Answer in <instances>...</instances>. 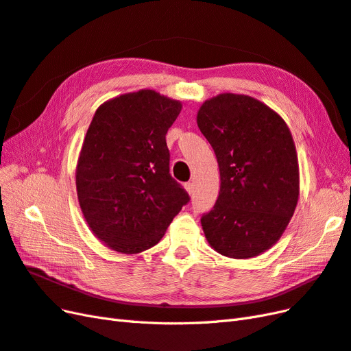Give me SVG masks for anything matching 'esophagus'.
Returning <instances> with one entry per match:
<instances>
[{
    "label": "esophagus",
    "instance_id": "obj_1",
    "mask_svg": "<svg viewBox=\"0 0 351 351\" xmlns=\"http://www.w3.org/2000/svg\"><path fill=\"white\" fill-rule=\"evenodd\" d=\"M185 189L188 191V194H194V184H192V182H186L185 184Z\"/></svg>",
    "mask_w": 351,
    "mask_h": 351
}]
</instances>
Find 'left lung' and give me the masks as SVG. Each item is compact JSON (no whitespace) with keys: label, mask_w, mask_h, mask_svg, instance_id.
Masks as SVG:
<instances>
[{"label":"left lung","mask_w":351,"mask_h":351,"mask_svg":"<svg viewBox=\"0 0 351 351\" xmlns=\"http://www.w3.org/2000/svg\"><path fill=\"white\" fill-rule=\"evenodd\" d=\"M197 123L220 169L219 198L202 214V230L224 256H256L280 239L298 204L299 165L291 134L273 109L233 93L202 104Z\"/></svg>","instance_id":"left-lung-1"}]
</instances>
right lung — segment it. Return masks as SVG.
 <instances>
[{
  "instance_id": "1",
  "label": "right lung",
  "mask_w": 351,
  "mask_h": 351,
  "mask_svg": "<svg viewBox=\"0 0 351 351\" xmlns=\"http://www.w3.org/2000/svg\"><path fill=\"white\" fill-rule=\"evenodd\" d=\"M180 109L178 100L140 90L96 110L75 184L88 228L110 250L138 254L159 243L191 199L169 172L166 134Z\"/></svg>"
}]
</instances>
